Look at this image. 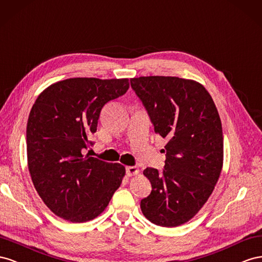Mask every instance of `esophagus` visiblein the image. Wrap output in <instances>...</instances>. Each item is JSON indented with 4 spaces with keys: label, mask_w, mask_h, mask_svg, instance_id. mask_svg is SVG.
Returning <instances> with one entry per match:
<instances>
[{
    "label": "esophagus",
    "mask_w": 262,
    "mask_h": 262,
    "mask_svg": "<svg viewBox=\"0 0 262 262\" xmlns=\"http://www.w3.org/2000/svg\"><path fill=\"white\" fill-rule=\"evenodd\" d=\"M126 172H127V174H128V176L137 174L138 173V169H137V167L128 166V167H126Z\"/></svg>",
    "instance_id": "obj_1"
}]
</instances>
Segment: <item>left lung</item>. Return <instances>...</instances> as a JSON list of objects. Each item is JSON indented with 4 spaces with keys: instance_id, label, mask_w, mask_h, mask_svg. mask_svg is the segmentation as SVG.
Returning <instances> with one entry per match:
<instances>
[{
    "instance_id": "obj_1",
    "label": "left lung",
    "mask_w": 262,
    "mask_h": 262,
    "mask_svg": "<svg viewBox=\"0 0 262 262\" xmlns=\"http://www.w3.org/2000/svg\"><path fill=\"white\" fill-rule=\"evenodd\" d=\"M155 133L167 139L162 172L146 168L151 192L140 201L151 223L176 227L190 221L212 194L223 167L222 123L199 82L178 77L130 79Z\"/></svg>"
}]
</instances>
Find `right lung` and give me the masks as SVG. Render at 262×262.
Returning <instances> with one entry per match:
<instances>
[{
    "mask_svg": "<svg viewBox=\"0 0 262 262\" xmlns=\"http://www.w3.org/2000/svg\"><path fill=\"white\" fill-rule=\"evenodd\" d=\"M128 79L73 78L39 94L27 121V162L35 189L50 211L72 223L99 216L119 188L125 168L84 156L101 110L124 95Z\"/></svg>",
    "mask_w": 262,
    "mask_h": 262,
    "instance_id": "add662e5",
    "label": "right lung"
}]
</instances>
